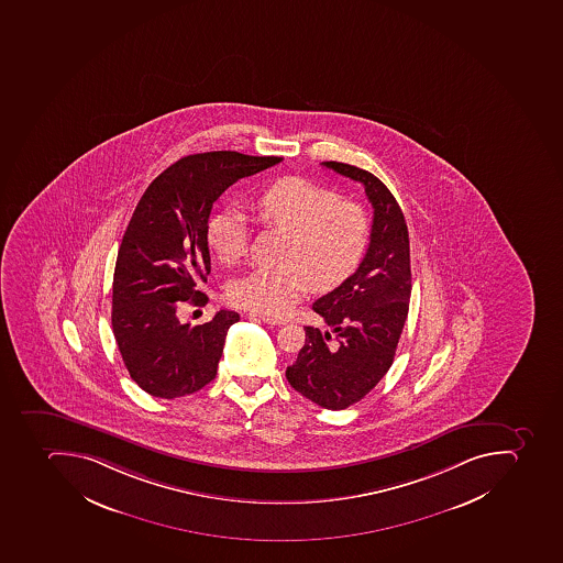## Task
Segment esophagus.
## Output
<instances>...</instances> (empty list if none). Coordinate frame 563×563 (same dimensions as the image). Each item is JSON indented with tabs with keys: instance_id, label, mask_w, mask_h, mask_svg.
<instances>
[{
	"instance_id": "obj_1",
	"label": "esophagus",
	"mask_w": 563,
	"mask_h": 563,
	"mask_svg": "<svg viewBox=\"0 0 563 563\" xmlns=\"http://www.w3.org/2000/svg\"><path fill=\"white\" fill-rule=\"evenodd\" d=\"M249 318H251V320H262L263 323H268V324L286 323V321H284L283 318H275V316L260 314V312H251V314H249Z\"/></svg>"
}]
</instances>
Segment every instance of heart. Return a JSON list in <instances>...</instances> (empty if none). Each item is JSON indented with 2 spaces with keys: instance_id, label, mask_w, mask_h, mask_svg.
Segmentation results:
<instances>
[{
  "instance_id": "1",
  "label": "heart",
  "mask_w": 563,
  "mask_h": 563,
  "mask_svg": "<svg viewBox=\"0 0 563 563\" xmlns=\"http://www.w3.org/2000/svg\"><path fill=\"white\" fill-rule=\"evenodd\" d=\"M251 210L266 230L286 233L283 265L249 272L228 291L234 306L260 314H284L311 286L316 291L338 288L355 271L369 239V219L358 202L298 176L266 187L252 199ZM207 240L222 263H239L249 252L247 217L233 208L216 213Z\"/></svg>"
}]
</instances>
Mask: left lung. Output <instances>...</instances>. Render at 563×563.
<instances>
[{
    "label": "left lung",
    "instance_id": "1",
    "mask_svg": "<svg viewBox=\"0 0 563 563\" xmlns=\"http://www.w3.org/2000/svg\"><path fill=\"white\" fill-rule=\"evenodd\" d=\"M323 166L364 185L374 208L371 242L355 274L312 303L329 330L306 327L286 378L301 396L338 411L367 396L394 362L410 307V239L399 202L379 178L335 161Z\"/></svg>",
    "mask_w": 563,
    "mask_h": 563
}]
</instances>
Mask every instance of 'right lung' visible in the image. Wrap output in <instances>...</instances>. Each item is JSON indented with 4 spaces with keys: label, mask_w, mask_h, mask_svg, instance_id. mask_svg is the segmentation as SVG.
<instances>
[{
    "label": "right lung",
    "mask_w": 563,
    "mask_h": 563,
    "mask_svg": "<svg viewBox=\"0 0 563 563\" xmlns=\"http://www.w3.org/2000/svg\"><path fill=\"white\" fill-rule=\"evenodd\" d=\"M280 161L196 153L144 190L118 251L111 323L126 371L150 396H189L216 378L225 333L239 312L222 309L212 321L190 327L176 311L185 301L207 303L198 286L212 271L207 228L213 202L234 181Z\"/></svg>",
    "instance_id": "right-lung-1"
}]
</instances>
